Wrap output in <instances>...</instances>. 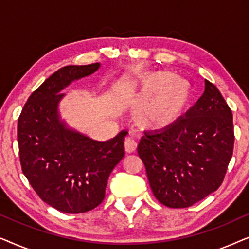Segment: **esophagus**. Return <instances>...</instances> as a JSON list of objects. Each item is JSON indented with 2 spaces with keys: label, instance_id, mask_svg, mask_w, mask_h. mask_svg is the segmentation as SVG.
Masks as SVG:
<instances>
[{
  "label": "esophagus",
  "instance_id": "1",
  "mask_svg": "<svg viewBox=\"0 0 249 249\" xmlns=\"http://www.w3.org/2000/svg\"><path fill=\"white\" fill-rule=\"evenodd\" d=\"M124 149L127 153H134L137 149V142H136L134 139L128 137L125 138L124 141Z\"/></svg>",
  "mask_w": 249,
  "mask_h": 249
}]
</instances>
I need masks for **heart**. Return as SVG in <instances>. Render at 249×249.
Here are the masks:
<instances>
[{"label": "heart", "instance_id": "obj_1", "mask_svg": "<svg viewBox=\"0 0 249 249\" xmlns=\"http://www.w3.org/2000/svg\"><path fill=\"white\" fill-rule=\"evenodd\" d=\"M134 117L138 124L152 130L171 128L188 110L193 86L186 78L170 71H155L138 81Z\"/></svg>", "mask_w": 249, "mask_h": 249}]
</instances>
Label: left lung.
<instances>
[{"mask_svg": "<svg viewBox=\"0 0 249 249\" xmlns=\"http://www.w3.org/2000/svg\"><path fill=\"white\" fill-rule=\"evenodd\" d=\"M232 112L205 79L195 105L163 131H146L138 144L156 199L172 209L189 207L215 192L233 152Z\"/></svg>", "mask_w": 249, "mask_h": 249, "instance_id": "1", "label": "left lung"}]
</instances>
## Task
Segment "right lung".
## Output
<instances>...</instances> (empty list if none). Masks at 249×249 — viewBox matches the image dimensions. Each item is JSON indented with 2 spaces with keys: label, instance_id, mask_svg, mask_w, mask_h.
<instances>
[{
  "label": "right lung",
  "instance_id": "obj_1",
  "mask_svg": "<svg viewBox=\"0 0 249 249\" xmlns=\"http://www.w3.org/2000/svg\"><path fill=\"white\" fill-rule=\"evenodd\" d=\"M100 68L101 63L61 68L30 95L18 120L23 175L42 200L60 212L84 213L100 205L110 173L124 156L128 131L98 142L61 117L62 90Z\"/></svg>",
  "mask_w": 249,
  "mask_h": 249
}]
</instances>
